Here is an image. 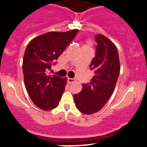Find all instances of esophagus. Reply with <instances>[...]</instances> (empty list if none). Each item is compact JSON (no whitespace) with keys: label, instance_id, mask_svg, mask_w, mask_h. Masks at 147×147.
I'll return each mask as SVG.
<instances>
[{"label":"esophagus","instance_id":"1","mask_svg":"<svg viewBox=\"0 0 147 147\" xmlns=\"http://www.w3.org/2000/svg\"><path fill=\"white\" fill-rule=\"evenodd\" d=\"M67 80H68V82L70 84L74 83L75 82V79H72V78H67Z\"/></svg>","mask_w":147,"mask_h":147}]
</instances>
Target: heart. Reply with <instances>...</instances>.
<instances>
[{
    "label": "heart",
    "instance_id": "obj_1",
    "mask_svg": "<svg viewBox=\"0 0 147 147\" xmlns=\"http://www.w3.org/2000/svg\"><path fill=\"white\" fill-rule=\"evenodd\" d=\"M91 46H92V42H91L90 41V40H87L86 44H85L84 47L88 48V49H91Z\"/></svg>",
    "mask_w": 147,
    "mask_h": 147
}]
</instances>
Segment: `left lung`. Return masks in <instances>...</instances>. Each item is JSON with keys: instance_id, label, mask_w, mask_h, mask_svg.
<instances>
[{"instance_id": "obj_1", "label": "left lung", "mask_w": 147, "mask_h": 147, "mask_svg": "<svg viewBox=\"0 0 147 147\" xmlns=\"http://www.w3.org/2000/svg\"><path fill=\"white\" fill-rule=\"evenodd\" d=\"M96 56L90 68L94 75L88 84H82L80 93L74 95L79 111L92 114L103 107L112 95L120 72L119 56L116 45L102 34L96 36Z\"/></svg>"}]
</instances>
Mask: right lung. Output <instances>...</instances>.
Here are the masks:
<instances>
[{"label": "right lung", "instance_id": "obj_1", "mask_svg": "<svg viewBox=\"0 0 147 147\" xmlns=\"http://www.w3.org/2000/svg\"><path fill=\"white\" fill-rule=\"evenodd\" d=\"M79 30L48 32L36 37L27 45L23 59L26 88L35 105L51 110L59 105L65 91L66 77L48 74L53 61L57 60Z\"/></svg>", "mask_w": 147, "mask_h": 147}]
</instances>
